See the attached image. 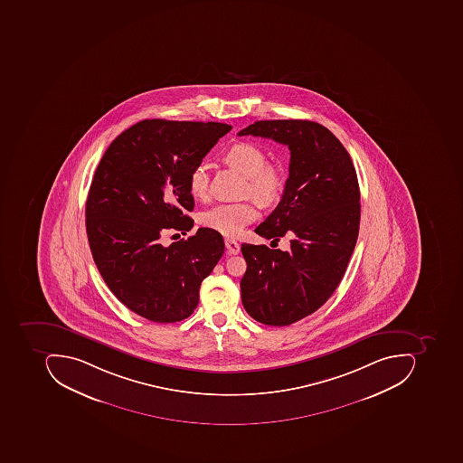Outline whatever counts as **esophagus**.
Returning <instances> with one entry per match:
<instances>
[{
    "mask_svg": "<svg viewBox=\"0 0 463 463\" xmlns=\"http://www.w3.org/2000/svg\"><path fill=\"white\" fill-rule=\"evenodd\" d=\"M225 248L230 254H238L241 251V245L233 239H225Z\"/></svg>",
    "mask_w": 463,
    "mask_h": 463,
    "instance_id": "34e87169",
    "label": "esophagus"
}]
</instances>
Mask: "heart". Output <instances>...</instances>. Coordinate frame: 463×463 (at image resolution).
<instances>
[{
    "mask_svg": "<svg viewBox=\"0 0 463 463\" xmlns=\"http://www.w3.org/2000/svg\"><path fill=\"white\" fill-rule=\"evenodd\" d=\"M225 160L246 176L245 192L259 202H274L284 188V176L279 166L267 163L266 151L250 142H239L225 151ZM209 165L200 163L189 176V191L196 199L209 194ZM257 218V207L251 200L227 203L203 213L202 224L221 235L236 238Z\"/></svg>",
    "mask_w": 463,
    "mask_h": 463,
    "instance_id": "1",
    "label": "heart"
}]
</instances>
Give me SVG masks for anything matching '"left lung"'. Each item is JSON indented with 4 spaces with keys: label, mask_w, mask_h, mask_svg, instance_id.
Returning a JSON list of instances; mask_svg holds the SVG:
<instances>
[{
    "label": "left lung",
    "mask_w": 463,
    "mask_h": 463,
    "mask_svg": "<svg viewBox=\"0 0 463 463\" xmlns=\"http://www.w3.org/2000/svg\"><path fill=\"white\" fill-rule=\"evenodd\" d=\"M246 135L290 150L281 202L254 232L292 239L288 251L243 243V307L259 323L289 326L318 310L344 277L359 235V182L346 148L317 122L257 121L238 133Z\"/></svg>",
    "instance_id": "8db88e82"
}]
</instances>
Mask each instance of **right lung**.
<instances>
[{"mask_svg":"<svg viewBox=\"0 0 463 463\" xmlns=\"http://www.w3.org/2000/svg\"><path fill=\"white\" fill-rule=\"evenodd\" d=\"M232 127L220 122L145 119L109 145L97 166L86 231L94 263L119 302L155 321L194 313L203 279L224 254L210 228L163 246L161 233L194 227L189 176Z\"/></svg>","mask_w":463,"mask_h":463,"instance_id":"1","label":"right lung"}]
</instances>
